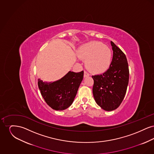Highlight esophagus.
<instances>
[{"label": "esophagus", "mask_w": 154, "mask_h": 154, "mask_svg": "<svg viewBox=\"0 0 154 154\" xmlns=\"http://www.w3.org/2000/svg\"><path fill=\"white\" fill-rule=\"evenodd\" d=\"M89 75V74L88 73V72H87L86 71H84V77H88Z\"/></svg>", "instance_id": "34e87169"}]
</instances>
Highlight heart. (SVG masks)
Segmentation results:
<instances>
[{
	"label": "heart",
	"instance_id": "1",
	"mask_svg": "<svg viewBox=\"0 0 154 154\" xmlns=\"http://www.w3.org/2000/svg\"><path fill=\"white\" fill-rule=\"evenodd\" d=\"M79 57L85 60V66L95 73H102L110 67L112 53L110 48L99 42L84 44L78 51Z\"/></svg>",
	"mask_w": 154,
	"mask_h": 154
}]
</instances>
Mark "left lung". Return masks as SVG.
<instances>
[{
	"mask_svg": "<svg viewBox=\"0 0 154 154\" xmlns=\"http://www.w3.org/2000/svg\"><path fill=\"white\" fill-rule=\"evenodd\" d=\"M113 57L109 69L104 73L92 75L93 95L96 103L106 111L116 110L124 98L129 71L124 53L112 42Z\"/></svg>",
	"mask_w": 154,
	"mask_h": 154,
	"instance_id": "obj_1",
	"label": "left lung"
}]
</instances>
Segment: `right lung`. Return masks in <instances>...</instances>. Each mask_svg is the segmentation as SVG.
Returning a JSON list of instances; mask_svg holds the SVG:
<instances>
[{"label": "right lung", "mask_w": 154, "mask_h": 154, "mask_svg": "<svg viewBox=\"0 0 154 154\" xmlns=\"http://www.w3.org/2000/svg\"><path fill=\"white\" fill-rule=\"evenodd\" d=\"M84 71L69 72L61 79L53 82L38 80V86L45 102L55 110H65L71 106L83 79Z\"/></svg>", "instance_id": "obj_1"}]
</instances>
